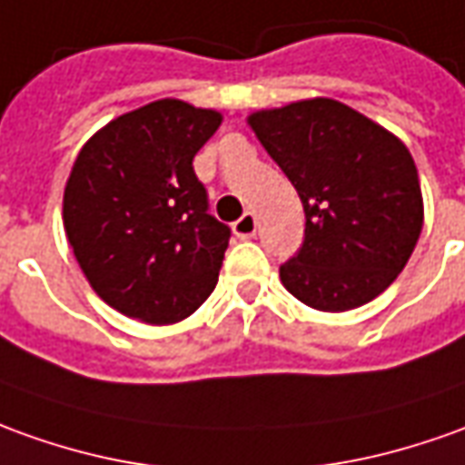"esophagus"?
Returning <instances> with one entry per match:
<instances>
[{
	"instance_id": "34e87169",
	"label": "esophagus",
	"mask_w": 465,
	"mask_h": 465,
	"mask_svg": "<svg viewBox=\"0 0 465 465\" xmlns=\"http://www.w3.org/2000/svg\"><path fill=\"white\" fill-rule=\"evenodd\" d=\"M255 227H258V223H255V214L245 213L242 217H240L238 223L232 225V232H235L240 240H248V238H255Z\"/></svg>"
}]
</instances>
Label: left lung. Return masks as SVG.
<instances>
[{
  "mask_svg": "<svg viewBox=\"0 0 465 465\" xmlns=\"http://www.w3.org/2000/svg\"><path fill=\"white\" fill-rule=\"evenodd\" d=\"M248 124L306 213L303 245L281 265L288 293L316 312H349L380 296L422 230L408 146L331 98L255 111Z\"/></svg>",
  "mask_w": 465,
  "mask_h": 465,
  "instance_id": "obj_1",
  "label": "left lung"
}]
</instances>
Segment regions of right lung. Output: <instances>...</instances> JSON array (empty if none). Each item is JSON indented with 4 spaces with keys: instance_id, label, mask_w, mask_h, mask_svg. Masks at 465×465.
Segmentation results:
<instances>
[{
    "instance_id": "1",
    "label": "right lung",
    "mask_w": 465,
    "mask_h": 465,
    "mask_svg": "<svg viewBox=\"0 0 465 465\" xmlns=\"http://www.w3.org/2000/svg\"><path fill=\"white\" fill-rule=\"evenodd\" d=\"M220 124L213 108L162 98L80 149L63 225L93 291L124 316L177 324L214 291L230 227L207 213L192 159Z\"/></svg>"
}]
</instances>
